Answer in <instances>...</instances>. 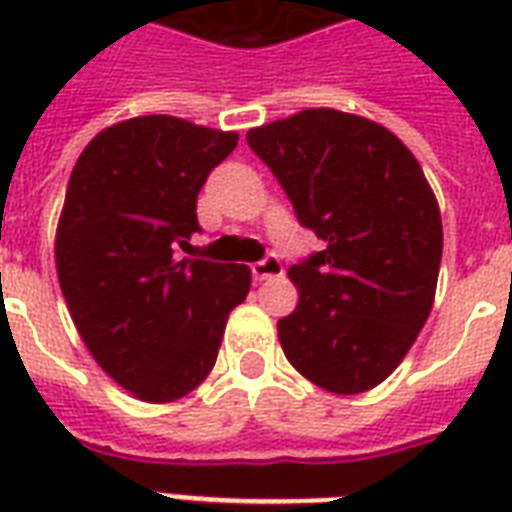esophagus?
Wrapping results in <instances>:
<instances>
[{
  "label": "esophagus",
  "instance_id": "1",
  "mask_svg": "<svg viewBox=\"0 0 512 512\" xmlns=\"http://www.w3.org/2000/svg\"><path fill=\"white\" fill-rule=\"evenodd\" d=\"M281 273H284V265H281V260L276 255H265L263 260L252 263V276H255V281L276 279Z\"/></svg>",
  "mask_w": 512,
  "mask_h": 512
}]
</instances>
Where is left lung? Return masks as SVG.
<instances>
[{
	"mask_svg": "<svg viewBox=\"0 0 512 512\" xmlns=\"http://www.w3.org/2000/svg\"><path fill=\"white\" fill-rule=\"evenodd\" d=\"M247 143L324 241L289 268L300 300L279 319L284 356L332 393L380 385L436 297L444 231L422 167L393 132L335 108L255 127Z\"/></svg>",
	"mask_w": 512,
	"mask_h": 512,
	"instance_id": "1",
	"label": "left lung"
}]
</instances>
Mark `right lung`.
I'll list each match as a JSON object with an SVG mask.
<instances>
[{
    "label": "right lung",
    "instance_id": "obj_1",
    "mask_svg": "<svg viewBox=\"0 0 512 512\" xmlns=\"http://www.w3.org/2000/svg\"><path fill=\"white\" fill-rule=\"evenodd\" d=\"M239 143L175 116H138L90 140L68 180L55 265L84 345L132 396L167 404L215 366L247 265L183 257L196 196Z\"/></svg>",
    "mask_w": 512,
    "mask_h": 512
}]
</instances>
